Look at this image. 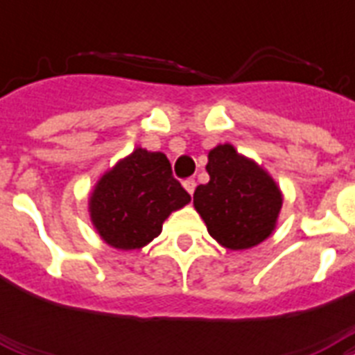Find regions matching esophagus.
I'll return each mask as SVG.
<instances>
[{"mask_svg": "<svg viewBox=\"0 0 355 355\" xmlns=\"http://www.w3.org/2000/svg\"><path fill=\"white\" fill-rule=\"evenodd\" d=\"M184 188H186V191H188L189 195L193 193L195 191V186H197V182H195V178H186V180H184Z\"/></svg>", "mask_w": 355, "mask_h": 355, "instance_id": "esophagus-1", "label": "esophagus"}]
</instances>
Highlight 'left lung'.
Here are the masks:
<instances>
[{
    "label": "left lung",
    "mask_w": 355,
    "mask_h": 355,
    "mask_svg": "<svg viewBox=\"0 0 355 355\" xmlns=\"http://www.w3.org/2000/svg\"><path fill=\"white\" fill-rule=\"evenodd\" d=\"M206 171L210 182L197 186L193 205L210 236L230 250L267 239L282 208L275 180L228 144L210 150Z\"/></svg>",
    "instance_id": "obj_1"
}]
</instances>
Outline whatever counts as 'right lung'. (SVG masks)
<instances>
[{
  "instance_id": "1",
  "label": "right lung",
  "mask_w": 355,
  "mask_h": 355,
  "mask_svg": "<svg viewBox=\"0 0 355 355\" xmlns=\"http://www.w3.org/2000/svg\"><path fill=\"white\" fill-rule=\"evenodd\" d=\"M189 200L166 155L136 149L97 182L90 216L108 245L134 250L153 241L167 216Z\"/></svg>"
}]
</instances>
